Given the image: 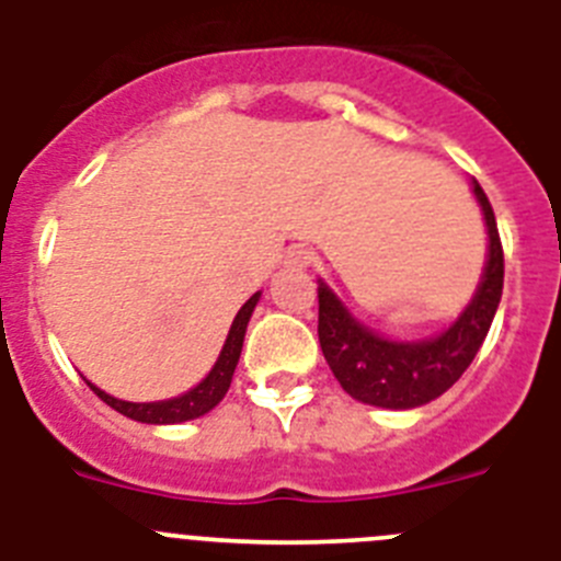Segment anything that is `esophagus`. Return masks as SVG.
Masks as SVG:
<instances>
[{
  "instance_id": "esophagus-1",
  "label": "esophagus",
  "mask_w": 561,
  "mask_h": 561,
  "mask_svg": "<svg viewBox=\"0 0 561 561\" xmlns=\"http://www.w3.org/2000/svg\"><path fill=\"white\" fill-rule=\"evenodd\" d=\"M311 261H314V255L309 250H304V247H295L286 255V266H291V270H306V266H311Z\"/></svg>"
}]
</instances>
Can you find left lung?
Wrapping results in <instances>:
<instances>
[{
  "mask_svg": "<svg viewBox=\"0 0 561 561\" xmlns=\"http://www.w3.org/2000/svg\"><path fill=\"white\" fill-rule=\"evenodd\" d=\"M474 196L489 230V257L472 304L466 306L463 314L444 334L419 342L385 340L368 325H362L336 300L329 286H317L320 348L342 390L356 401L388 410L421 408L447 393L472 365L474 354L492 329L494 311L503 295V244H500L497 221L478 182H474Z\"/></svg>",
  "mask_w": 561,
  "mask_h": 561,
  "instance_id": "1",
  "label": "left lung"
}]
</instances>
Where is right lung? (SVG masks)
I'll list each match as a JSON object with an SVG mask.
<instances>
[{
    "label": "right lung",
    "mask_w": 561,
    "mask_h": 561,
    "mask_svg": "<svg viewBox=\"0 0 561 561\" xmlns=\"http://www.w3.org/2000/svg\"><path fill=\"white\" fill-rule=\"evenodd\" d=\"M257 291L241 306V311L236 314L230 325V334L225 340V348H221L219 359L213 365L210 374L196 385L193 390L187 393L176 396V399H168V401H146V404H137V401H123V399H114V396L103 393L101 388H95L92 381H87L89 388L95 390L98 399L106 401L108 408L123 413L126 419L134 421H142V424H180V421H191V419H199V415L210 413L225 393L230 390V381L232 374H236V365H238V356H241V345H244V334H247V323H250L252 311H255L257 304Z\"/></svg>",
    "instance_id": "add662e5"
}]
</instances>
